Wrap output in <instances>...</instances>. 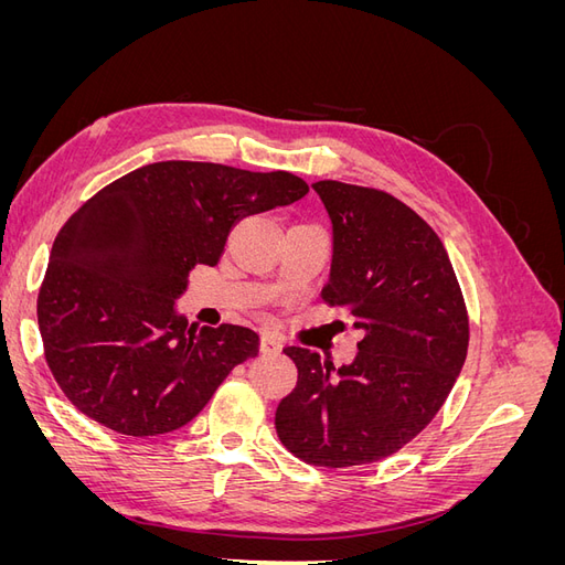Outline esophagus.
<instances>
[{
	"label": "esophagus",
	"mask_w": 565,
	"mask_h": 565,
	"mask_svg": "<svg viewBox=\"0 0 565 565\" xmlns=\"http://www.w3.org/2000/svg\"><path fill=\"white\" fill-rule=\"evenodd\" d=\"M282 351V341L280 337L264 332L262 334V353H280Z\"/></svg>",
	"instance_id": "1"
}]
</instances>
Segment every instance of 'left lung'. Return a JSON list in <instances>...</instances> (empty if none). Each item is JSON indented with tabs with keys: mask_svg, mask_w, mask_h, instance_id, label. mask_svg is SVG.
I'll return each instance as SVG.
<instances>
[{
	"mask_svg": "<svg viewBox=\"0 0 565 565\" xmlns=\"http://www.w3.org/2000/svg\"><path fill=\"white\" fill-rule=\"evenodd\" d=\"M332 221L322 299L363 332L349 365L287 347L299 380L276 409L282 446L316 467L398 452L429 424L467 361L469 318L450 256L426 221L388 193L318 181Z\"/></svg>",
	"mask_w": 565,
	"mask_h": 565,
	"instance_id": "obj_1",
	"label": "left lung"
}]
</instances>
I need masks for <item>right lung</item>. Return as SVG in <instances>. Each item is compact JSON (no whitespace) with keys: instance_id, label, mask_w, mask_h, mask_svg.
<instances>
[{"instance_id":"add662e5","label":"right lung","mask_w":565,"mask_h":565,"mask_svg":"<svg viewBox=\"0 0 565 565\" xmlns=\"http://www.w3.org/2000/svg\"><path fill=\"white\" fill-rule=\"evenodd\" d=\"M309 193L289 172L152 162L67 218L38 299L49 370L71 403L125 436L200 415L231 370L259 355L243 324L195 328L179 313L188 273L216 266L237 221Z\"/></svg>"}]
</instances>
